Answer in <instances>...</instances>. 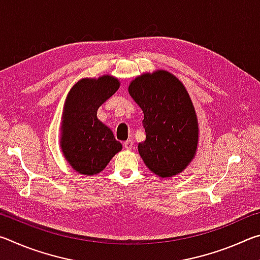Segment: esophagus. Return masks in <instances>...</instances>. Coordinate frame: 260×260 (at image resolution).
I'll return each instance as SVG.
<instances>
[{
  "label": "esophagus",
  "mask_w": 260,
  "mask_h": 260,
  "mask_svg": "<svg viewBox=\"0 0 260 260\" xmlns=\"http://www.w3.org/2000/svg\"><path fill=\"white\" fill-rule=\"evenodd\" d=\"M124 147L127 149V150H131L132 147H133V141L132 140H127L124 142Z\"/></svg>",
  "instance_id": "1"
}]
</instances>
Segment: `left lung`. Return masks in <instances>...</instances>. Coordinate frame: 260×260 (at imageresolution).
I'll return each instance as SVG.
<instances>
[{
    "label": "left lung",
    "mask_w": 260,
    "mask_h": 260,
    "mask_svg": "<svg viewBox=\"0 0 260 260\" xmlns=\"http://www.w3.org/2000/svg\"><path fill=\"white\" fill-rule=\"evenodd\" d=\"M128 93L144 113L146 140L138 150L144 164L160 178L174 177L190 164L199 147V119L183 83L166 70L143 73Z\"/></svg>",
    "instance_id": "8db88e82"
}]
</instances>
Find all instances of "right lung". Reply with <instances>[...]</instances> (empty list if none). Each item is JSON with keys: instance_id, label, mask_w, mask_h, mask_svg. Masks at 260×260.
<instances>
[{"instance_id": "1", "label": "right lung", "mask_w": 260, "mask_h": 260, "mask_svg": "<svg viewBox=\"0 0 260 260\" xmlns=\"http://www.w3.org/2000/svg\"><path fill=\"white\" fill-rule=\"evenodd\" d=\"M119 79L104 74L82 78L71 87L60 122L59 146L69 165L82 175H95L107 167L122 146L98 118V110L119 89Z\"/></svg>"}]
</instances>
